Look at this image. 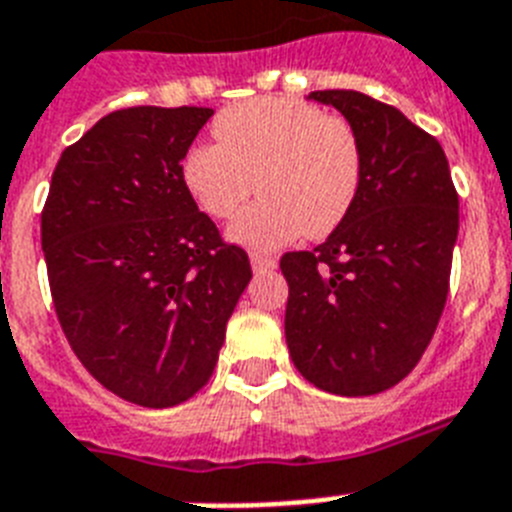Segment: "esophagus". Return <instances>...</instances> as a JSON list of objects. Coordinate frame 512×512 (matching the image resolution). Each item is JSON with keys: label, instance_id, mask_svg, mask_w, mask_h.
I'll return each instance as SVG.
<instances>
[{"label": "esophagus", "instance_id": "34e87169", "mask_svg": "<svg viewBox=\"0 0 512 512\" xmlns=\"http://www.w3.org/2000/svg\"><path fill=\"white\" fill-rule=\"evenodd\" d=\"M249 263H252V270H255V273H268V270H273L276 268V260H273V257H268V255H249Z\"/></svg>", "mask_w": 512, "mask_h": 512}]
</instances>
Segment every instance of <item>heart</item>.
Listing matches in <instances>:
<instances>
[{"instance_id":"obj_1","label":"heart","mask_w":512,"mask_h":512,"mask_svg":"<svg viewBox=\"0 0 512 512\" xmlns=\"http://www.w3.org/2000/svg\"><path fill=\"white\" fill-rule=\"evenodd\" d=\"M218 143L192 145L182 179L200 210L229 218L257 187L260 200L229 223L226 236L270 252L328 236L349 216L362 182V150L349 122L296 98H255L223 109Z\"/></svg>"}]
</instances>
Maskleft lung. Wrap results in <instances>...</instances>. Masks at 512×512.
Returning <instances> with one entry per match:
<instances>
[{
  "label": "left lung",
  "mask_w": 512,
  "mask_h": 512,
  "mask_svg": "<svg viewBox=\"0 0 512 512\" xmlns=\"http://www.w3.org/2000/svg\"><path fill=\"white\" fill-rule=\"evenodd\" d=\"M309 101L343 114L362 150V182L333 234L286 252V343L320 390L375 395L409 375L435 336L458 239L445 150L388 103L356 90Z\"/></svg>",
  "instance_id": "left-lung-1"
}]
</instances>
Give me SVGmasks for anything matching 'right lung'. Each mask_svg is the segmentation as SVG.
I'll return each instance as SVG.
<instances>
[{
	"instance_id": "add662e5",
	"label": "right lung",
	"mask_w": 512,
	"mask_h": 512,
	"mask_svg": "<svg viewBox=\"0 0 512 512\" xmlns=\"http://www.w3.org/2000/svg\"><path fill=\"white\" fill-rule=\"evenodd\" d=\"M213 109L132 106L64 150L41 213L59 325L124 401L169 409L210 380L252 268L184 187Z\"/></svg>"
}]
</instances>
